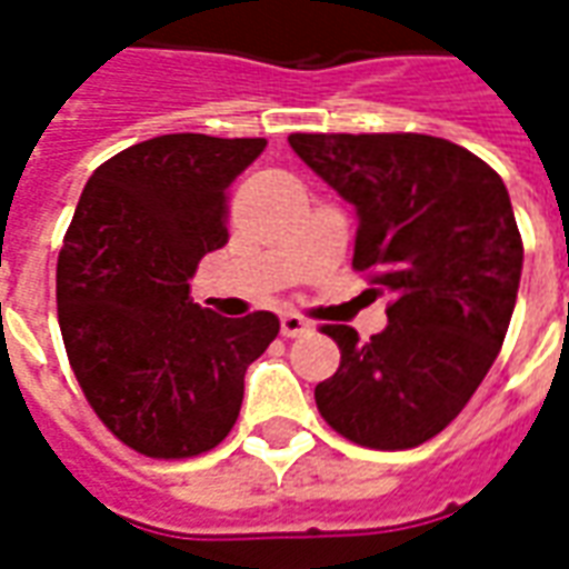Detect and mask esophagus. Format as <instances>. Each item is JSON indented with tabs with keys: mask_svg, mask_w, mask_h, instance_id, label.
Returning <instances> with one entry per match:
<instances>
[{
	"mask_svg": "<svg viewBox=\"0 0 569 569\" xmlns=\"http://www.w3.org/2000/svg\"><path fill=\"white\" fill-rule=\"evenodd\" d=\"M310 329L308 320H301L298 313H283L280 317V332H283V338H298V335H305Z\"/></svg>",
	"mask_w": 569,
	"mask_h": 569,
	"instance_id": "34e87169",
	"label": "esophagus"
}]
</instances>
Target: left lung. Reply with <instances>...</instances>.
I'll list each match as a JSON object with an SVG mask.
<instances>
[{
	"instance_id": "obj_1",
	"label": "left lung",
	"mask_w": 569,
	"mask_h": 569,
	"mask_svg": "<svg viewBox=\"0 0 569 569\" xmlns=\"http://www.w3.org/2000/svg\"><path fill=\"white\" fill-rule=\"evenodd\" d=\"M289 146L357 207L353 268L393 296L371 341L322 326L341 366L317 383V408L362 448H418L463 411L512 320L525 247L509 191L427 133H292Z\"/></svg>"
}]
</instances>
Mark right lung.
<instances>
[{
  "label": "right lung",
  "mask_w": 569,
  "mask_h": 569,
  "mask_svg": "<svg viewBox=\"0 0 569 569\" xmlns=\"http://www.w3.org/2000/svg\"><path fill=\"white\" fill-rule=\"evenodd\" d=\"M268 142L167 133L100 163L57 259V320L81 393L137 453L182 460L231 432L249 362L280 320H228L188 298L228 243L224 191Z\"/></svg>",
  "instance_id": "1"
}]
</instances>
